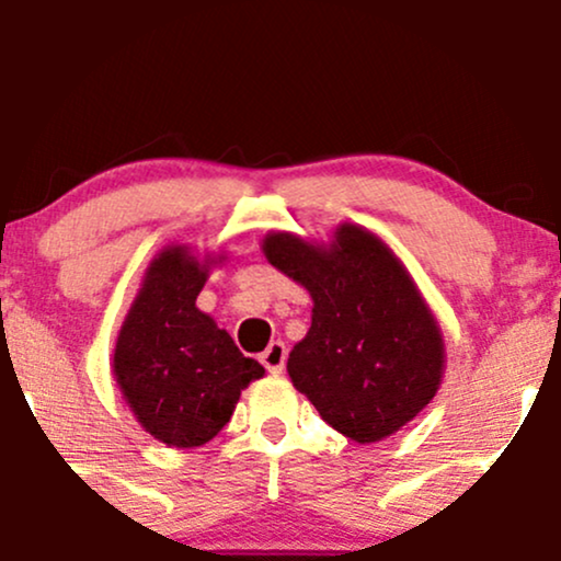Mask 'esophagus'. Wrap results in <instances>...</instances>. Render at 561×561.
I'll return each instance as SVG.
<instances>
[{"label":"esophagus","instance_id":"esophagus-1","mask_svg":"<svg viewBox=\"0 0 561 561\" xmlns=\"http://www.w3.org/2000/svg\"><path fill=\"white\" fill-rule=\"evenodd\" d=\"M261 364L266 366L268 375H282L287 366V345L282 343V340H274V343L261 353Z\"/></svg>","mask_w":561,"mask_h":561}]
</instances>
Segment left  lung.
Segmentation results:
<instances>
[{
    "instance_id": "1",
    "label": "left lung",
    "mask_w": 561,
    "mask_h": 561,
    "mask_svg": "<svg viewBox=\"0 0 561 561\" xmlns=\"http://www.w3.org/2000/svg\"><path fill=\"white\" fill-rule=\"evenodd\" d=\"M263 253L313 298L311 330L289 353L287 371L330 427L375 443L433 401L443 375L440 330L375 234L345 224L330 250L272 234Z\"/></svg>"
}]
</instances>
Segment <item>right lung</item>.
<instances>
[{
    "label": "right lung",
    "instance_id": "add662e5",
    "mask_svg": "<svg viewBox=\"0 0 561 561\" xmlns=\"http://www.w3.org/2000/svg\"><path fill=\"white\" fill-rule=\"evenodd\" d=\"M208 268L169 248L152 261L121 327L113 371L141 427L176 448L214 440L263 366L195 300Z\"/></svg>",
    "mask_w": 561,
    "mask_h": 561
}]
</instances>
